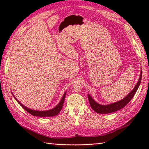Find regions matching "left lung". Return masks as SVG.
<instances>
[{
	"label": "left lung",
	"instance_id": "1",
	"mask_svg": "<svg viewBox=\"0 0 149 149\" xmlns=\"http://www.w3.org/2000/svg\"><path fill=\"white\" fill-rule=\"evenodd\" d=\"M141 77H142V70H141L140 77H139L138 83H136V86L134 87L133 89L131 91L130 93H129V94L125 97L123 98L122 100L117 101L116 102L106 104V105H102V104H100L97 102L96 101L90 96V94H88V100H89V102H90L91 107L96 113H100V114L111 113L116 111H118L120 109L123 108V107H124L129 102H130V100L132 99V97H134L136 92V91L138 89L139 86H140V83H141Z\"/></svg>",
	"mask_w": 149,
	"mask_h": 149
}]
</instances>
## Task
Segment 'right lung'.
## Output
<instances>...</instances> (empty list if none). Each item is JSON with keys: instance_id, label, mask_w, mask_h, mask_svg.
<instances>
[{"instance_id": "right-lung-1", "label": "right lung", "mask_w": 149, "mask_h": 149, "mask_svg": "<svg viewBox=\"0 0 149 149\" xmlns=\"http://www.w3.org/2000/svg\"><path fill=\"white\" fill-rule=\"evenodd\" d=\"M66 91H65V93L63 94V95L61 98V100L59 101V102L57 104V105L53 107V108L49 109V110H45V111H38V110H34L32 109H30L29 107H26V106H24L22 104L20 101L18 100L17 98L15 97V95H13V93H12L13 96L14 97V98L15 99V100L17 101L18 102V104L23 107V108L27 111L30 113L31 115H32L33 116H40V117H49V116H54L58 115V114L61 111V110L63 107V103H64L65 101V95H66Z\"/></svg>"}]
</instances>
